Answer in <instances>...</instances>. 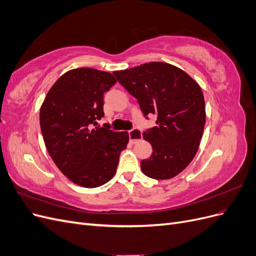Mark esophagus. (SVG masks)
Masks as SVG:
<instances>
[{
  "label": "esophagus",
  "mask_w": 256,
  "mask_h": 256,
  "mask_svg": "<svg viewBox=\"0 0 256 256\" xmlns=\"http://www.w3.org/2000/svg\"><path fill=\"white\" fill-rule=\"evenodd\" d=\"M129 138H130V142L132 144L136 143L138 141H140L142 138V131L136 129V128L129 131Z\"/></svg>",
  "instance_id": "esophagus-1"
}]
</instances>
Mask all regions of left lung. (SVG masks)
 Here are the masks:
<instances>
[{"instance_id":"8db88e82","label":"left lung","mask_w":256,"mask_h":256,"mask_svg":"<svg viewBox=\"0 0 256 256\" xmlns=\"http://www.w3.org/2000/svg\"><path fill=\"white\" fill-rule=\"evenodd\" d=\"M138 99L144 116L156 114V127L144 131L152 147L141 161L142 172L154 180H170L194 158L203 136L206 112L202 88L182 69L150 62L113 72Z\"/></svg>"}]
</instances>
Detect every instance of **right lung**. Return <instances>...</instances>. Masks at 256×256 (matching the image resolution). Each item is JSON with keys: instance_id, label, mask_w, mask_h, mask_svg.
<instances>
[{"instance_id": "1", "label": "right lung", "mask_w": 256, "mask_h": 256, "mask_svg": "<svg viewBox=\"0 0 256 256\" xmlns=\"http://www.w3.org/2000/svg\"><path fill=\"white\" fill-rule=\"evenodd\" d=\"M116 83L110 72L82 67L60 76L40 108L47 150L60 171L84 188H96L115 175L129 142L126 131L96 127L104 116V94Z\"/></svg>"}]
</instances>
